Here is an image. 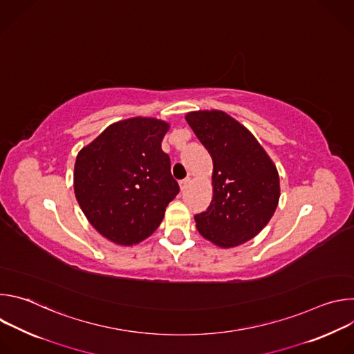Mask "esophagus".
I'll use <instances>...</instances> for the list:
<instances>
[{
  "label": "esophagus",
  "mask_w": 354,
  "mask_h": 354,
  "mask_svg": "<svg viewBox=\"0 0 354 354\" xmlns=\"http://www.w3.org/2000/svg\"><path fill=\"white\" fill-rule=\"evenodd\" d=\"M189 183H190V178H189V176H186L185 179H182V180L179 182V185H180V189H182V190H185V189L187 187V185H189Z\"/></svg>",
  "instance_id": "1"
}]
</instances>
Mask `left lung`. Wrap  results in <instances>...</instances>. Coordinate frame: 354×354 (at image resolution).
I'll use <instances>...</instances> for the list:
<instances>
[{"label":"left lung","mask_w":354,"mask_h":354,"mask_svg":"<svg viewBox=\"0 0 354 354\" xmlns=\"http://www.w3.org/2000/svg\"><path fill=\"white\" fill-rule=\"evenodd\" d=\"M186 120L214 165L213 200L206 212L194 216L198 232L221 248L252 239L279 203L274 164L258 140L224 112H192Z\"/></svg>","instance_id":"left-lung-1"}]
</instances>
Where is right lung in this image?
<instances>
[{"instance_id": "obj_1", "label": "right lung", "mask_w": 354, "mask_h": 354, "mask_svg": "<svg viewBox=\"0 0 354 354\" xmlns=\"http://www.w3.org/2000/svg\"><path fill=\"white\" fill-rule=\"evenodd\" d=\"M168 124L133 118L111 124L84 147L74 192L88 221L108 239L133 245L153 234L179 193L161 142Z\"/></svg>"}]
</instances>
